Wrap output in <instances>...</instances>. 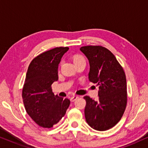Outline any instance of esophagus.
Returning a JSON list of instances; mask_svg holds the SVG:
<instances>
[{
  "mask_svg": "<svg viewBox=\"0 0 148 148\" xmlns=\"http://www.w3.org/2000/svg\"><path fill=\"white\" fill-rule=\"evenodd\" d=\"M78 98V96L74 95V96H72V97L70 98V101H75L76 99H77Z\"/></svg>",
  "mask_w": 148,
  "mask_h": 148,
  "instance_id": "obj_1",
  "label": "esophagus"
}]
</instances>
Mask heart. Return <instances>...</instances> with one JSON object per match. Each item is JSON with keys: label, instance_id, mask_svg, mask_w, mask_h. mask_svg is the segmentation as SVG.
Masks as SVG:
<instances>
[{"label": "heart", "instance_id": "b5f03b06", "mask_svg": "<svg viewBox=\"0 0 148 148\" xmlns=\"http://www.w3.org/2000/svg\"><path fill=\"white\" fill-rule=\"evenodd\" d=\"M72 60H73V62H74V64L75 65L78 64V63L84 62V61H85L83 57H82L81 55H79V54L74 55V56H72Z\"/></svg>", "mask_w": 148, "mask_h": 148}]
</instances>
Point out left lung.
I'll return each mask as SVG.
<instances>
[{
    "label": "left lung",
    "instance_id": "1",
    "mask_svg": "<svg viewBox=\"0 0 148 148\" xmlns=\"http://www.w3.org/2000/svg\"><path fill=\"white\" fill-rule=\"evenodd\" d=\"M80 51L90 64L88 80L99 85V101L84 96V116L92 129L103 131L121 121L127 103L125 71L114 54L102 46H84Z\"/></svg>",
    "mask_w": 148,
    "mask_h": 148
}]
</instances>
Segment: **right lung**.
<instances>
[{
  "label": "right lung",
  "mask_w": 148,
  "mask_h": 148,
  "mask_svg": "<svg viewBox=\"0 0 148 148\" xmlns=\"http://www.w3.org/2000/svg\"><path fill=\"white\" fill-rule=\"evenodd\" d=\"M69 48L56 47L34 58L29 64L22 90L25 111L40 127L51 128L64 116L70 101L55 95L51 84L58 80V66Z\"/></svg>",
  "instance_id": "add662e5"
}]
</instances>
